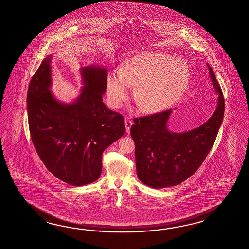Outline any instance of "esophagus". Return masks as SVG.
I'll return each instance as SVG.
<instances>
[{"label": "esophagus", "mask_w": 249, "mask_h": 249, "mask_svg": "<svg viewBox=\"0 0 249 249\" xmlns=\"http://www.w3.org/2000/svg\"><path fill=\"white\" fill-rule=\"evenodd\" d=\"M124 124H125L126 133H129V132H130V129H131V126L133 125V121H132L131 119H129V118H125V120H124Z\"/></svg>", "instance_id": "obj_1"}]
</instances>
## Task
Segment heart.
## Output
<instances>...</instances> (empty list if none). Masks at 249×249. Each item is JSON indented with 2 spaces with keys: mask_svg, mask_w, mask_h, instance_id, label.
Segmentation results:
<instances>
[{
  "mask_svg": "<svg viewBox=\"0 0 249 249\" xmlns=\"http://www.w3.org/2000/svg\"><path fill=\"white\" fill-rule=\"evenodd\" d=\"M191 79L189 65L166 53L150 51L134 55L122 63L118 72H110L106 80L109 102L119 107L135 86L134 97L141 110L159 113L178 101Z\"/></svg>",
  "mask_w": 249,
  "mask_h": 249,
  "instance_id": "obj_1",
  "label": "heart"
}]
</instances>
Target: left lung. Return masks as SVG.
<instances>
[{"instance_id":"left-lung-1","label":"left lung","mask_w":249,"mask_h":249,"mask_svg":"<svg viewBox=\"0 0 249 249\" xmlns=\"http://www.w3.org/2000/svg\"><path fill=\"white\" fill-rule=\"evenodd\" d=\"M211 82L217 94L216 111L200 126L183 133L168 129L172 110L135 118L131 136L135 144L137 176L154 189L179 184L202 164L213 146L225 111L222 91L207 63Z\"/></svg>"}]
</instances>
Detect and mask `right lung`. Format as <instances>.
<instances>
[{"label":"right lung","instance_id":"right-lung-1","mask_svg":"<svg viewBox=\"0 0 249 249\" xmlns=\"http://www.w3.org/2000/svg\"><path fill=\"white\" fill-rule=\"evenodd\" d=\"M46 57L32 77L27 110L32 142L46 168L73 186L96 181L102 172V153L125 133L124 119L103 102L107 71L81 68L83 87L72 102L59 101L51 91V59Z\"/></svg>","mask_w":249,"mask_h":249}]
</instances>
